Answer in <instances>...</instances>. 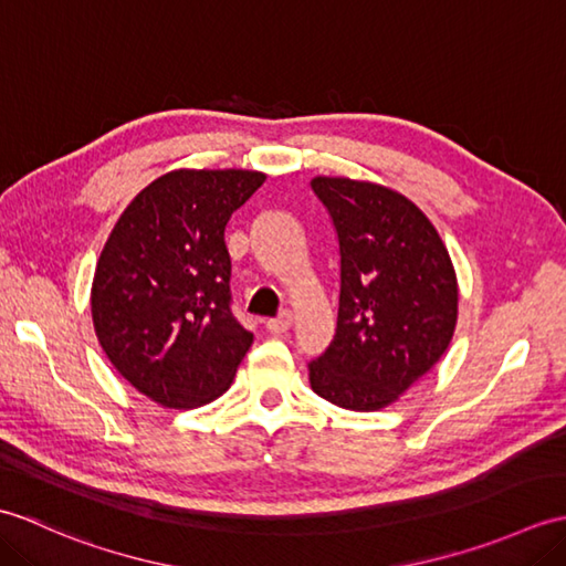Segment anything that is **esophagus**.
Here are the masks:
<instances>
[{
    "instance_id": "1",
    "label": "esophagus",
    "mask_w": 566,
    "mask_h": 566,
    "mask_svg": "<svg viewBox=\"0 0 566 566\" xmlns=\"http://www.w3.org/2000/svg\"><path fill=\"white\" fill-rule=\"evenodd\" d=\"M292 321H294L292 311H282L280 316H276V318H270L268 323H264V326H268V331H270V333L280 335V333H286V331L292 328Z\"/></svg>"
}]
</instances>
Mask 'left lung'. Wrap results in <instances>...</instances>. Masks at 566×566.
Masks as SVG:
<instances>
[{
	"label": "left lung",
	"mask_w": 566,
	"mask_h": 566,
	"mask_svg": "<svg viewBox=\"0 0 566 566\" xmlns=\"http://www.w3.org/2000/svg\"><path fill=\"white\" fill-rule=\"evenodd\" d=\"M340 245L338 328L308 379L350 411L394 403L448 350L457 276L436 226L399 191L347 177H314Z\"/></svg>",
	"instance_id": "obj_1"
}]
</instances>
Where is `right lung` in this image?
Returning a JSON list of instances; mask_svg holds the SVG:
<instances>
[{"instance_id": "add662e5", "label": "right lung", "mask_w": 566, "mask_h": 566, "mask_svg": "<svg viewBox=\"0 0 566 566\" xmlns=\"http://www.w3.org/2000/svg\"><path fill=\"white\" fill-rule=\"evenodd\" d=\"M255 170H172L128 203L97 262L92 321L118 375L165 408L231 387L252 333L231 311L223 231L255 195Z\"/></svg>"}]
</instances>
